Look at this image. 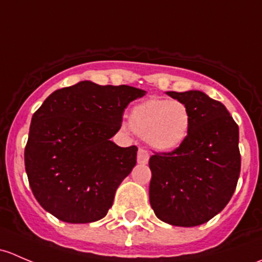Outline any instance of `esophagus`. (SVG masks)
Here are the masks:
<instances>
[{
	"instance_id": "1",
	"label": "esophagus",
	"mask_w": 262,
	"mask_h": 262,
	"mask_svg": "<svg viewBox=\"0 0 262 262\" xmlns=\"http://www.w3.org/2000/svg\"><path fill=\"white\" fill-rule=\"evenodd\" d=\"M148 160H149V155H148L147 150L143 149V148H139L138 155H137V161H138V163H141V165H146Z\"/></svg>"
}]
</instances>
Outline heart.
I'll use <instances>...</instances> for the list:
<instances>
[{"instance_id": "obj_1", "label": "heart", "mask_w": 262, "mask_h": 262, "mask_svg": "<svg viewBox=\"0 0 262 262\" xmlns=\"http://www.w3.org/2000/svg\"><path fill=\"white\" fill-rule=\"evenodd\" d=\"M129 126L157 152L178 149L189 137L191 115L178 100L152 99L137 104L129 113Z\"/></svg>"}]
</instances>
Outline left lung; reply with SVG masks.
Segmentation results:
<instances>
[{"label":"left lung","instance_id":"8db88e82","mask_svg":"<svg viewBox=\"0 0 262 262\" xmlns=\"http://www.w3.org/2000/svg\"><path fill=\"white\" fill-rule=\"evenodd\" d=\"M191 115L181 147L149 158V203L165 223L195 227L215 216L231 200L241 171L238 125L222 102L204 92H166Z\"/></svg>","mask_w":262,"mask_h":262}]
</instances>
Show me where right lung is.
<instances>
[{"label": "right lung", "instance_id": "1", "mask_svg": "<svg viewBox=\"0 0 262 262\" xmlns=\"http://www.w3.org/2000/svg\"><path fill=\"white\" fill-rule=\"evenodd\" d=\"M136 87L81 81L50 94L31 118L25 170L39 204L59 221L91 223L106 215L137 163L136 146L110 141Z\"/></svg>", "mask_w": 262, "mask_h": 262}]
</instances>
